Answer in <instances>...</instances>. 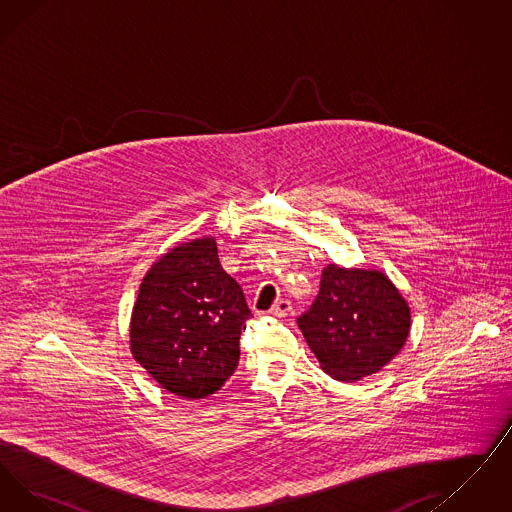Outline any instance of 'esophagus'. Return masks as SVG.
Wrapping results in <instances>:
<instances>
[{"instance_id":"esophagus-1","label":"esophagus","mask_w":512,"mask_h":512,"mask_svg":"<svg viewBox=\"0 0 512 512\" xmlns=\"http://www.w3.org/2000/svg\"><path fill=\"white\" fill-rule=\"evenodd\" d=\"M292 311V303L288 301V299H280V301H276L272 307H270V315H274V317H286L288 313Z\"/></svg>"}]
</instances>
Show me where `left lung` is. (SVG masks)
Masks as SVG:
<instances>
[{"label": "left lung", "mask_w": 512, "mask_h": 512, "mask_svg": "<svg viewBox=\"0 0 512 512\" xmlns=\"http://www.w3.org/2000/svg\"><path fill=\"white\" fill-rule=\"evenodd\" d=\"M297 324L326 374L355 382L378 372L401 351L411 315L380 272L324 268L320 292Z\"/></svg>", "instance_id": "8db88e82"}]
</instances>
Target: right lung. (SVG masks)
Masks as SVG:
<instances>
[{
  "label": "right lung",
  "instance_id": "right-lung-1",
  "mask_svg": "<svg viewBox=\"0 0 512 512\" xmlns=\"http://www.w3.org/2000/svg\"><path fill=\"white\" fill-rule=\"evenodd\" d=\"M247 318L244 290L220 265L215 240H195L147 272L132 311L130 349L165 390L203 399L236 370Z\"/></svg>",
  "mask_w": 512,
  "mask_h": 512
}]
</instances>
